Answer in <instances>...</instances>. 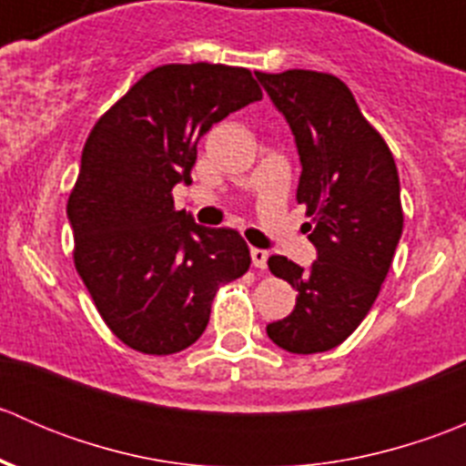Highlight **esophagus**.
Listing matches in <instances>:
<instances>
[{
  "instance_id": "1",
  "label": "esophagus",
  "mask_w": 466,
  "mask_h": 466,
  "mask_svg": "<svg viewBox=\"0 0 466 466\" xmlns=\"http://www.w3.org/2000/svg\"><path fill=\"white\" fill-rule=\"evenodd\" d=\"M250 257H252V266L259 268V270H263V268H266V261H268V252L266 250H259V248H252Z\"/></svg>"
}]
</instances>
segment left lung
Instances as JSON below:
<instances>
[{
	"instance_id": "8db88e82",
	"label": "left lung",
	"mask_w": 466,
	"mask_h": 466,
	"mask_svg": "<svg viewBox=\"0 0 466 466\" xmlns=\"http://www.w3.org/2000/svg\"><path fill=\"white\" fill-rule=\"evenodd\" d=\"M298 144L307 205L309 268L272 255L268 268L298 290L295 309L266 327L290 354H318L345 342L363 322L401 238L403 209L392 150L338 76L311 69L255 72Z\"/></svg>"
}]
</instances>
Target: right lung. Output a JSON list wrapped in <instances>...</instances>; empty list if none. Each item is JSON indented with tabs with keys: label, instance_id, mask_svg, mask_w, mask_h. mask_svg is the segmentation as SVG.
Masks as SVG:
<instances>
[{
	"label": "right lung",
	"instance_id": "1",
	"mask_svg": "<svg viewBox=\"0 0 466 466\" xmlns=\"http://www.w3.org/2000/svg\"><path fill=\"white\" fill-rule=\"evenodd\" d=\"M250 69L162 65L94 124L67 200L74 266L124 345L168 356L203 336L223 284L250 268L232 228H203L173 205L196 146L220 119L259 101Z\"/></svg>",
	"mask_w": 466,
	"mask_h": 466
}]
</instances>
